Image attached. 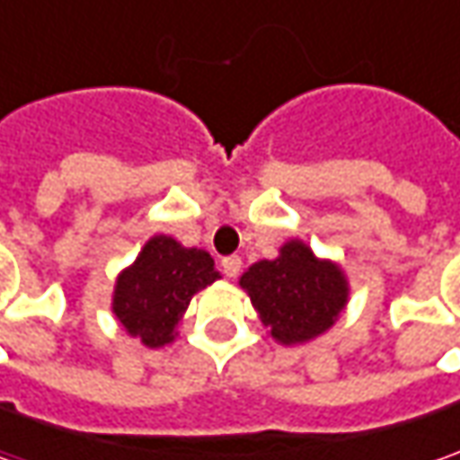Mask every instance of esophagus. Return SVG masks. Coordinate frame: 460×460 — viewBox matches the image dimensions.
I'll use <instances>...</instances> for the list:
<instances>
[{
  "label": "esophagus",
  "mask_w": 460,
  "mask_h": 460,
  "mask_svg": "<svg viewBox=\"0 0 460 460\" xmlns=\"http://www.w3.org/2000/svg\"><path fill=\"white\" fill-rule=\"evenodd\" d=\"M240 269H243V258L240 256H227V258H222V271L227 276H235L240 274Z\"/></svg>",
  "instance_id": "obj_1"
}]
</instances>
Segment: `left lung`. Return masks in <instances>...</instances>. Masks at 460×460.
I'll use <instances>...</instances> for the list:
<instances>
[{
  "mask_svg": "<svg viewBox=\"0 0 460 460\" xmlns=\"http://www.w3.org/2000/svg\"><path fill=\"white\" fill-rule=\"evenodd\" d=\"M240 287L251 294L261 323L281 343H302L325 332L348 296L338 266L317 261L299 240L287 243L274 261L253 263Z\"/></svg>",
  "mask_w": 460,
  "mask_h": 460,
  "instance_id": "obj_1",
  "label": "left lung"
}]
</instances>
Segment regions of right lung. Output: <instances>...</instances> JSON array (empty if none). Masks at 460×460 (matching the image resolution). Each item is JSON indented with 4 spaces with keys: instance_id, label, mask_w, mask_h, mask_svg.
Instances as JSON below:
<instances>
[{
    "instance_id": "obj_1",
    "label": "right lung",
    "mask_w": 460,
    "mask_h": 460,
    "mask_svg": "<svg viewBox=\"0 0 460 460\" xmlns=\"http://www.w3.org/2000/svg\"><path fill=\"white\" fill-rule=\"evenodd\" d=\"M215 261L199 248H181L155 235L133 266L117 279L115 314L125 330L146 345L173 341V327L191 296L217 279Z\"/></svg>"
}]
</instances>
